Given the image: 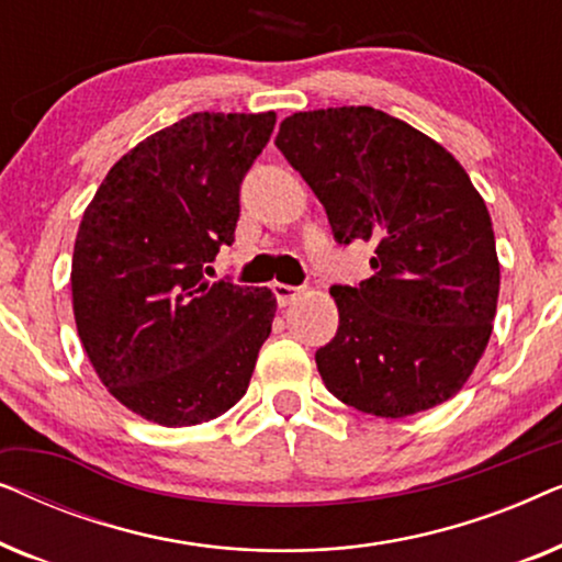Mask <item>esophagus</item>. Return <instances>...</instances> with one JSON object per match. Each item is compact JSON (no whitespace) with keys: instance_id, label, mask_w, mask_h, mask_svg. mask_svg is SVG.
<instances>
[{"instance_id":"obj_1","label":"esophagus","mask_w":562,"mask_h":562,"mask_svg":"<svg viewBox=\"0 0 562 562\" xmlns=\"http://www.w3.org/2000/svg\"><path fill=\"white\" fill-rule=\"evenodd\" d=\"M273 296L276 302H279V306H289L291 302H296L299 296H302V289L296 286H289V283H273Z\"/></svg>"}]
</instances>
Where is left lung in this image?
<instances>
[{"instance_id":"obj_1","label":"left lung","mask_w":562,"mask_h":562,"mask_svg":"<svg viewBox=\"0 0 562 562\" xmlns=\"http://www.w3.org/2000/svg\"><path fill=\"white\" fill-rule=\"evenodd\" d=\"M276 148L337 243L375 245L371 279L329 291L340 325L314 356L329 394L391 419L448 402L486 350L498 299L494 227L463 166L373 106L291 114Z\"/></svg>"}]
</instances>
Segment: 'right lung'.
<instances>
[{
  "label": "right lung",
  "instance_id": "obj_1",
  "mask_svg": "<svg viewBox=\"0 0 562 562\" xmlns=\"http://www.w3.org/2000/svg\"><path fill=\"white\" fill-rule=\"evenodd\" d=\"M276 114L194 112L137 143L83 212L71 291L110 394L164 427L210 422L248 391L271 335V289L206 281L233 245L240 183Z\"/></svg>",
  "mask_w": 562,
  "mask_h": 562
}]
</instances>
